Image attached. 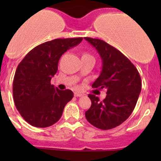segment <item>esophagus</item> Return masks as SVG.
I'll list each match as a JSON object with an SVG mask.
<instances>
[{"label":"esophagus","mask_w":161,"mask_h":161,"mask_svg":"<svg viewBox=\"0 0 161 161\" xmlns=\"http://www.w3.org/2000/svg\"><path fill=\"white\" fill-rule=\"evenodd\" d=\"M74 96L76 97H82V94L80 93V92H75L74 93Z\"/></svg>","instance_id":"1"}]
</instances>
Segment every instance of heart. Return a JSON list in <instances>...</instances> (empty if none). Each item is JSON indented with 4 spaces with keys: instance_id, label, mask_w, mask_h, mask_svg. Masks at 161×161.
I'll list each match as a JSON object with an SVG mask.
<instances>
[{
    "instance_id": "heart-1",
    "label": "heart",
    "mask_w": 161,
    "mask_h": 161,
    "mask_svg": "<svg viewBox=\"0 0 161 161\" xmlns=\"http://www.w3.org/2000/svg\"><path fill=\"white\" fill-rule=\"evenodd\" d=\"M82 58H93V57H92V55H90V53H83V55H82Z\"/></svg>"
}]
</instances>
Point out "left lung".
<instances>
[{
    "mask_svg": "<svg viewBox=\"0 0 161 161\" xmlns=\"http://www.w3.org/2000/svg\"><path fill=\"white\" fill-rule=\"evenodd\" d=\"M101 58L102 71L92 86L107 90L106 98L89 94L91 107L86 111L87 121L103 130L114 129L132 113L142 88L137 69L121 51L102 40L85 37Z\"/></svg>",
    "mask_w": 161,
    "mask_h": 161,
    "instance_id": "1",
    "label": "left lung"
}]
</instances>
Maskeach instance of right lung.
Instances as JSON below:
<instances>
[{"label":"right lung","instance_id":"right-lung-1","mask_svg":"<svg viewBox=\"0 0 161 161\" xmlns=\"http://www.w3.org/2000/svg\"><path fill=\"white\" fill-rule=\"evenodd\" d=\"M79 38L55 39L31 50L19 63L13 80V98L21 116L31 125L49 127L61 118L73 97L70 90H60L50 80L64 52L82 42Z\"/></svg>","mask_w":161,"mask_h":161}]
</instances>
